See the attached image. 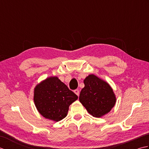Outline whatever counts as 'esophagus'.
I'll return each mask as SVG.
<instances>
[{"instance_id":"esophagus-1","label":"esophagus","mask_w":149,"mask_h":149,"mask_svg":"<svg viewBox=\"0 0 149 149\" xmlns=\"http://www.w3.org/2000/svg\"><path fill=\"white\" fill-rule=\"evenodd\" d=\"M74 93L76 94L77 96L79 95V90H74Z\"/></svg>"}]
</instances>
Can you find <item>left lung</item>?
<instances>
[{"mask_svg":"<svg viewBox=\"0 0 149 149\" xmlns=\"http://www.w3.org/2000/svg\"><path fill=\"white\" fill-rule=\"evenodd\" d=\"M84 84L79 99L88 112L96 118L108 113L116 103L110 85L93 74L85 78Z\"/></svg>","mask_w":149,"mask_h":149,"instance_id":"8db88e82","label":"left lung"}]
</instances>
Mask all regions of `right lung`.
Wrapping results in <instances>:
<instances>
[{"label": "right lung", "mask_w": 149, "mask_h": 149, "mask_svg": "<svg viewBox=\"0 0 149 149\" xmlns=\"http://www.w3.org/2000/svg\"><path fill=\"white\" fill-rule=\"evenodd\" d=\"M77 99V95L56 76L47 78L34 90V102L38 112L55 122L65 118L70 105Z\"/></svg>", "instance_id": "add662e5"}]
</instances>
